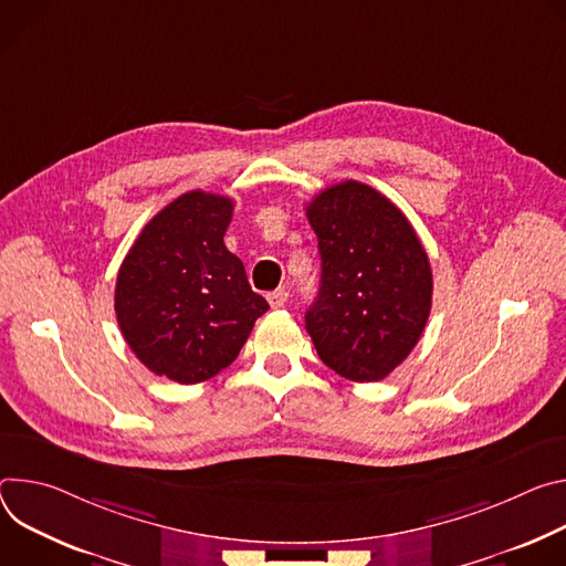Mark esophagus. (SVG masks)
<instances>
[{
    "mask_svg": "<svg viewBox=\"0 0 566 566\" xmlns=\"http://www.w3.org/2000/svg\"><path fill=\"white\" fill-rule=\"evenodd\" d=\"M268 301H270L272 307H283L285 301H287V290H285V287H279V290L270 292V294H268Z\"/></svg>",
    "mask_w": 566,
    "mask_h": 566,
    "instance_id": "34e87169",
    "label": "esophagus"
}]
</instances>
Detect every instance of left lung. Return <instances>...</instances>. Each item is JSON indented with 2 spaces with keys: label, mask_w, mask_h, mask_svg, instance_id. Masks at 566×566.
Listing matches in <instances>:
<instances>
[{
  "label": "left lung",
  "mask_w": 566,
  "mask_h": 566,
  "mask_svg": "<svg viewBox=\"0 0 566 566\" xmlns=\"http://www.w3.org/2000/svg\"><path fill=\"white\" fill-rule=\"evenodd\" d=\"M322 256V287L305 331L322 361L353 382H378L418 344L431 310L427 251L405 213L346 179L305 207Z\"/></svg>",
  "instance_id": "8db88e82"
}]
</instances>
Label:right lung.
<instances>
[{
    "instance_id": "right-lung-1",
    "label": "right lung",
    "mask_w": 566,
    "mask_h": 566,
    "mask_svg": "<svg viewBox=\"0 0 566 566\" xmlns=\"http://www.w3.org/2000/svg\"><path fill=\"white\" fill-rule=\"evenodd\" d=\"M233 200L188 191L164 207L123 259L114 310L118 328L155 375L205 382L240 353L270 310L224 247Z\"/></svg>"
}]
</instances>
